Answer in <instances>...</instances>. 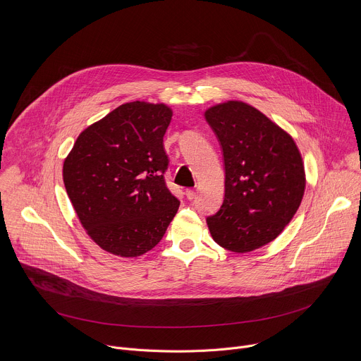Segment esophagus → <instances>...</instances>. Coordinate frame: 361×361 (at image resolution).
I'll list each match as a JSON object with an SVG mask.
<instances>
[{"mask_svg": "<svg viewBox=\"0 0 361 361\" xmlns=\"http://www.w3.org/2000/svg\"><path fill=\"white\" fill-rule=\"evenodd\" d=\"M195 195H197L195 190H191V188L185 190V197H187V200H194V198H195Z\"/></svg>", "mask_w": 361, "mask_h": 361, "instance_id": "34e87169", "label": "esophagus"}]
</instances>
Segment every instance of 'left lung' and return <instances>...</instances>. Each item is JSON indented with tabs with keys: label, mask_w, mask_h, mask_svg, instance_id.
I'll return each instance as SVG.
<instances>
[{
	"label": "left lung",
	"mask_w": 361,
	"mask_h": 361,
	"mask_svg": "<svg viewBox=\"0 0 361 361\" xmlns=\"http://www.w3.org/2000/svg\"><path fill=\"white\" fill-rule=\"evenodd\" d=\"M224 156V201L207 219L214 241L250 252L276 240L297 213L305 170L293 137L260 110L228 99L204 113Z\"/></svg>",
	"instance_id": "8db88e82"
}]
</instances>
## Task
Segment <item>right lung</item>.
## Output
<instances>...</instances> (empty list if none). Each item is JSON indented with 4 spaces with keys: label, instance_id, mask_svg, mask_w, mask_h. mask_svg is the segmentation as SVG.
Masks as SVG:
<instances>
[{
    "label": "right lung",
    "instance_id": "add662e5",
    "mask_svg": "<svg viewBox=\"0 0 361 361\" xmlns=\"http://www.w3.org/2000/svg\"><path fill=\"white\" fill-rule=\"evenodd\" d=\"M173 117L164 102L131 101L77 137L63 164V180L90 238L120 257L156 247L177 214L169 190L163 137Z\"/></svg>",
    "mask_w": 361,
    "mask_h": 361
}]
</instances>
